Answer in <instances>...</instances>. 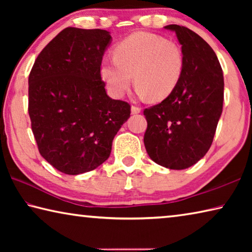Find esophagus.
<instances>
[{
    "label": "esophagus",
    "mask_w": 252,
    "mask_h": 252,
    "mask_svg": "<svg viewBox=\"0 0 252 252\" xmlns=\"http://www.w3.org/2000/svg\"><path fill=\"white\" fill-rule=\"evenodd\" d=\"M140 112H141V108H139V106H135V105L131 106V113L132 114H138Z\"/></svg>",
    "instance_id": "1"
}]
</instances>
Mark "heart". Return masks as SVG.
<instances>
[{"label": "heart", "mask_w": 252, "mask_h": 252, "mask_svg": "<svg viewBox=\"0 0 252 252\" xmlns=\"http://www.w3.org/2000/svg\"><path fill=\"white\" fill-rule=\"evenodd\" d=\"M113 58L101 62L100 74L110 94L118 99L129 90L132 75L139 96L167 99L177 89L185 67L179 44L147 32L132 33L119 42Z\"/></svg>", "instance_id": "b5f03b06"}]
</instances>
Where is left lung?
<instances>
[{
    "mask_svg": "<svg viewBox=\"0 0 252 252\" xmlns=\"http://www.w3.org/2000/svg\"><path fill=\"white\" fill-rule=\"evenodd\" d=\"M164 29L176 33L185 67L172 94L143 111L148 122L143 141L156 163L182 170L211 147L222 113L223 73L215 51L197 33L177 24Z\"/></svg>",
    "mask_w": 252,
    "mask_h": 252,
    "instance_id": "8db88e82",
    "label": "left lung"
}]
</instances>
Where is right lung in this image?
I'll return each mask as SVG.
<instances>
[{
	"label": "right lung",
	"instance_id": "obj_1",
	"mask_svg": "<svg viewBox=\"0 0 252 252\" xmlns=\"http://www.w3.org/2000/svg\"><path fill=\"white\" fill-rule=\"evenodd\" d=\"M105 30L66 28L36 58L29 76V114L41 156L65 174L99 167L130 118V104L106 94L100 65Z\"/></svg>",
	"mask_w": 252,
	"mask_h": 252
}]
</instances>
